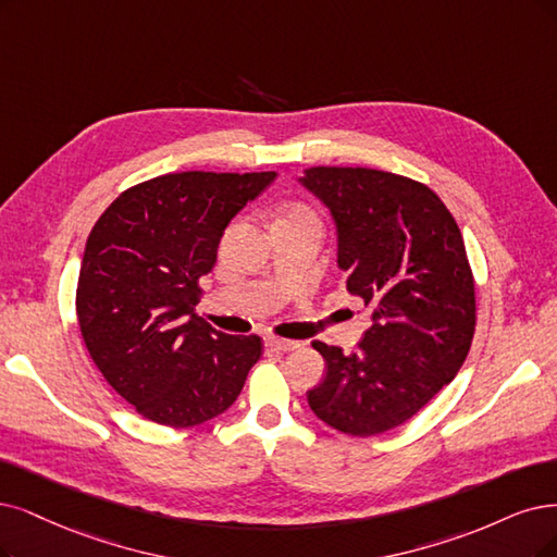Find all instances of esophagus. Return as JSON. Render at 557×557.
I'll use <instances>...</instances> for the list:
<instances>
[{
  "mask_svg": "<svg viewBox=\"0 0 557 557\" xmlns=\"http://www.w3.org/2000/svg\"><path fill=\"white\" fill-rule=\"evenodd\" d=\"M265 346H268V348H273V351L289 354V351H296V348H300V342L284 339V337H275V335H268V337H265Z\"/></svg>",
  "mask_w": 557,
  "mask_h": 557,
  "instance_id": "34e87169",
  "label": "esophagus"
}]
</instances>
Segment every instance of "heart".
<instances>
[{"mask_svg":"<svg viewBox=\"0 0 557 557\" xmlns=\"http://www.w3.org/2000/svg\"><path fill=\"white\" fill-rule=\"evenodd\" d=\"M292 218H312V220H317L314 211L307 209V206H300V203L289 206V209H284L277 220H292Z\"/></svg>","mask_w":557,"mask_h":557,"instance_id":"1","label":"heart"}]
</instances>
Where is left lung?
Returning <instances> with one entry per match:
<instances>
[{
    "label": "left lung",
    "mask_w": 557,
    "mask_h": 557,
    "mask_svg": "<svg viewBox=\"0 0 557 557\" xmlns=\"http://www.w3.org/2000/svg\"><path fill=\"white\" fill-rule=\"evenodd\" d=\"M302 174L335 218L346 289L374 319L354 354L312 344L327 369L307 401L342 434L379 436L434 399L470 351L478 302L463 236L420 181L369 168Z\"/></svg>",
    "instance_id": "obj_1"
}]
</instances>
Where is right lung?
I'll use <instances>...</instances> for the list:
<instances>
[{"mask_svg": "<svg viewBox=\"0 0 557 557\" xmlns=\"http://www.w3.org/2000/svg\"><path fill=\"white\" fill-rule=\"evenodd\" d=\"M275 172H176L123 190L82 257L75 312L100 374L139 416L197 426L230 408L263 354L195 314L224 226Z\"/></svg>", "mask_w": 557, "mask_h": 557, "instance_id": "add662e5", "label": "right lung"}]
</instances>
